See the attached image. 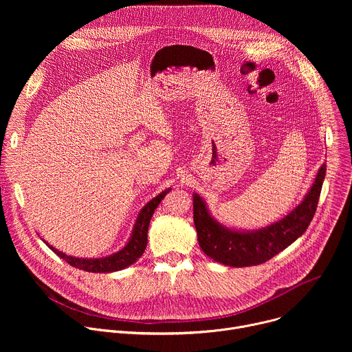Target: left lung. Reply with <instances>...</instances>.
<instances>
[{"label": "left lung", "instance_id": "8db88e82", "mask_svg": "<svg viewBox=\"0 0 352 352\" xmlns=\"http://www.w3.org/2000/svg\"><path fill=\"white\" fill-rule=\"evenodd\" d=\"M324 175L326 163L320 166L314 185L300 204L281 220L259 230H241L221 224L213 217L204 197L193 192V223L199 246L210 259L230 267H248L267 262L309 227L318 208Z\"/></svg>", "mask_w": 352, "mask_h": 352}]
</instances>
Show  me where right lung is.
I'll use <instances>...</instances> for the list:
<instances>
[{
	"mask_svg": "<svg viewBox=\"0 0 352 352\" xmlns=\"http://www.w3.org/2000/svg\"><path fill=\"white\" fill-rule=\"evenodd\" d=\"M170 190H171V188L163 190L162 193H159L156 197H153L150 202H147L143 206V209L138 214V219L133 224L132 232H131L126 243L120 250H117V252H114L111 255L102 256V258H76V256H71V255L61 252V250L56 249L54 246H52L44 239H43V242L50 249H52L56 255H58L61 259H64L68 265H71L79 270L89 272V273H113V272L124 270V269L129 267L131 265H133L143 255L146 245H147V230H148L150 220H152V216H153L155 210L157 209V206L160 205L162 199Z\"/></svg>",
	"mask_w": 352,
	"mask_h": 352,
	"instance_id": "right-lung-1",
	"label": "right lung"
}]
</instances>
